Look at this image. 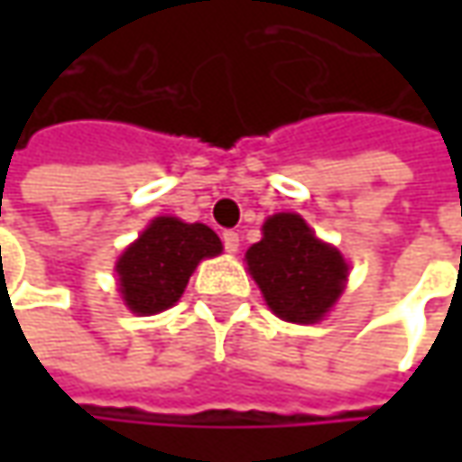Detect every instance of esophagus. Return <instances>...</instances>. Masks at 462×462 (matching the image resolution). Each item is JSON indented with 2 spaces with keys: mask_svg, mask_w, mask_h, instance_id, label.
I'll list each match as a JSON object with an SVG mask.
<instances>
[{
  "mask_svg": "<svg viewBox=\"0 0 462 462\" xmlns=\"http://www.w3.org/2000/svg\"><path fill=\"white\" fill-rule=\"evenodd\" d=\"M223 249L228 252V254H234V252H239V234L236 231H223Z\"/></svg>",
  "mask_w": 462,
  "mask_h": 462,
  "instance_id": "34e87169",
  "label": "esophagus"
}]
</instances>
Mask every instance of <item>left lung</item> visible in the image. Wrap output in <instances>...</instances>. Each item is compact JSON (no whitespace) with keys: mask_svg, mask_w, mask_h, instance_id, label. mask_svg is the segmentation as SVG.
<instances>
[{"mask_svg":"<svg viewBox=\"0 0 462 462\" xmlns=\"http://www.w3.org/2000/svg\"><path fill=\"white\" fill-rule=\"evenodd\" d=\"M246 264L267 306L293 324L319 321L345 291V257L316 239L295 213L267 218L262 241L246 252Z\"/></svg>","mask_w":462,"mask_h":462,"instance_id":"1","label":"left lung"}]
</instances>
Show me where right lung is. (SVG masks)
<instances>
[{"instance_id":"right-lung-1","label":"right lung","mask_w":462,"mask_h":462,"mask_svg":"<svg viewBox=\"0 0 462 462\" xmlns=\"http://www.w3.org/2000/svg\"><path fill=\"white\" fill-rule=\"evenodd\" d=\"M221 239L203 223L162 216L117 259L120 293L138 316L162 313L180 300L198 262L221 254Z\"/></svg>"}]
</instances>
